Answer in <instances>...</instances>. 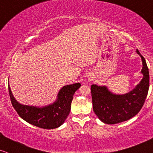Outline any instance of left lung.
I'll return each instance as SVG.
<instances>
[{
    "mask_svg": "<svg viewBox=\"0 0 153 153\" xmlns=\"http://www.w3.org/2000/svg\"><path fill=\"white\" fill-rule=\"evenodd\" d=\"M143 62L142 80L132 91L126 94H115L106 86H91L93 110L98 118L106 124H116L131 119L142 108L149 89V71L146 59L138 50Z\"/></svg>",
    "mask_w": 153,
    "mask_h": 153,
    "instance_id": "8db88e82",
    "label": "left lung"
}]
</instances>
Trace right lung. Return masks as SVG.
<instances>
[{"mask_svg":"<svg viewBox=\"0 0 153 153\" xmlns=\"http://www.w3.org/2000/svg\"><path fill=\"white\" fill-rule=\"evenodd\" d=\"M80 86V83L63 86L56 101L43 107L20 104L15 99L9 85L8 90L13 106L22 119L41 128L54 129L62 126L69 116L74 94Z\"/></svg>","mask_w":153,"mask_h":153,"instance_id":"right-lung-1","label":"right lung"}]
</instances>
